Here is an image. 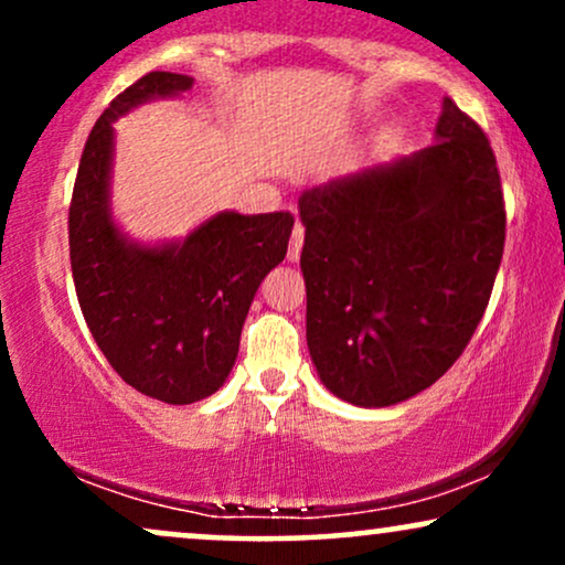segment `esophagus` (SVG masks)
Returning a JSON list of instances; mask_svg holds the SVG:
<instances>
[{"instance_id":"obj_1","label":"esophagus","mask_w":565,"mask_h":565,"mask_svg":"<svg viewBox=\"0 0 565 565\" xmlns=\"http://www.w3.org/2000/svg\"><path fill=\"white\" fill-rule=\"evenodd\" d=\"M302 242H305V228H302L300 223H297V225H295V231H291V238H289V252H287V260H289V263H297V260H300Z\"/></svg>"}]
</instances>
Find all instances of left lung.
<instances>
[{
	"mask_svg": "<svg viewBox=\"0 0 565 565\" xmlns=\"http://www.w3.org/2000/svg\"><path fill=\"white\" fill-rule=\"evenodd\" d=\"M305 337L323 385L380 408L449 372L483 319L504 199L483 129L444 97L436 142L300 196Z\"/></svg>",
	"mask_w": 565,
	"mask_h": 565,
	"instance_id": "left-lung-1",
	"label": "left lung"
}]
</instances>
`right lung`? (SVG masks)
Segmentation results:
<instances>
[{"label":"right lung","instance_id":"1","mask_svg":"<svg viewBox=\"0 0 565 565\" xmlns=\"http://www.w3.org/2000/svg\"><path fill=\"white\" fill-rule=\"evenodd\" d=\"M193 87L151 71L116 95L89 132L68 206V249L79 308L97 348L127 385L193 404L223 387L260 281L287 255L289 212H220L183 242L142 246L111 217L114 121L153 97Z\"/></svg>","mask_w":565,"mask_h":565}]
</instances>
